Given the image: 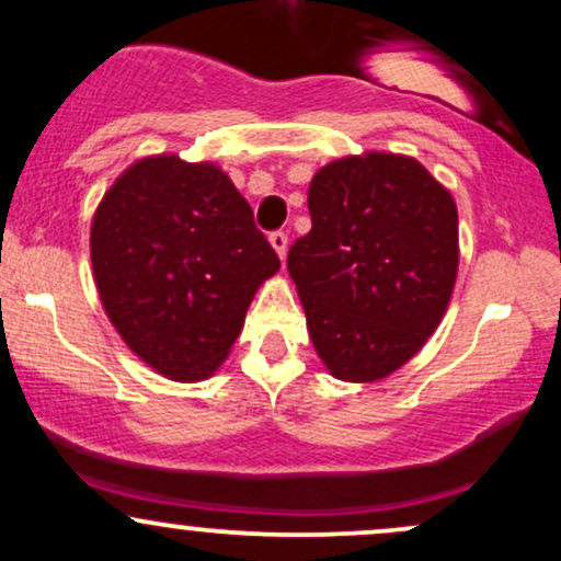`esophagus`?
<instances>
[{
  "label": "esophagus",
  "mask_w": 561,
  "mask_h": 561,
  "mask_svg": "<svg viewBox=\"0 0 561 561\" xmlns=\"http://www.w3.org/2000/svg\"><path fill=\"white\" fill-rule=\"evenodd\" d=\"M268 242H272V248L276 250V255H279V261H285V255H287V234H285V231H274V234H268Z\"/></svg>",
  "instance_id": "34e87169"
}]
</instances>
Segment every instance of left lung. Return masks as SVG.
Instances as JSON below:
<instances>
[{"mask_svg":"<svg viewBox=\"0 0 561 561\" xmlns=\"http://www.w3.org/2000/svg\"><path fill=\"white\" fill-rule=\"evenodd\" d=\"M311 231L287 272L321 364L343 382L390 377L433 337L459 274L454 195L416 158L362 152L321 165Z\"/></svg>","mask_w":561,"mask_h":561,"instance_id":"1","label":"left lung"}]
</instances>
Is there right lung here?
Segmentation results:
<instances>
[{
    "label": "right lung",
    "instance_id": "right-lung-1",
    "mask_svg": "<svg viewBox=\"0 0 561 561\" xmlns=\"http://www.w3.org/2000/svg\"><path fill=\"white\" fill-rule=\"evenodd\" d=\"M94 285L128 351L176 382L214 377L279 259L210 160H134L96 205Z\"/></svg>",
    "mask_w": 561,
    "mask_h": 561
}]
</instances>
